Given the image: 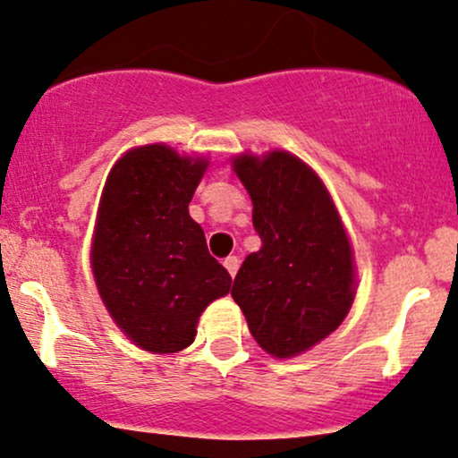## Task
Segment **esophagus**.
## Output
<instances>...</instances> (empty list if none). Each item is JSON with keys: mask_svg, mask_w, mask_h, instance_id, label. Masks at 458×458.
Returning a JSON list of instances; mask_svg holds the SVG:
<instances>
[{"mask_svg": "<svg viewBox=\"0 0 458 458\" xmlns=\"http://www.w3.org/2000/svg\"><path fill=\"white\" fill-rule=\"evenodd\" d=\"M224 267H225V271L230 273V277H234L236 271H239V267H241L239 256H228V258H225V260H224Z\"/></svg>", "mask_w": 458, "mask_h": 458, "instance_id": "obj_1", "label": "esophagus"}]
</instances>
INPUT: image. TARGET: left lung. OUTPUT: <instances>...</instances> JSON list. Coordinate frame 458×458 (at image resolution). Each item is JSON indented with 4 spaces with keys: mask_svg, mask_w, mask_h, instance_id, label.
<instances>
[{
    "mask_svg": "<svg viewBox=\"0 0 458 458\" xmlns=\"http://www.w3.org/2000/svg\"><path fill=\"white\" fill-rule=\"evenodd\" d=\"M253 202L260 251L241 264L233 299L262 350L305 352L344 322L354 301L352 247L327 187L284 151L234 162Z\"/></svg>",
    "mask_w": 458,
    "mask_h": 458,
    "instance_id": "1",
    "label": "left lung"
}]
</instances>
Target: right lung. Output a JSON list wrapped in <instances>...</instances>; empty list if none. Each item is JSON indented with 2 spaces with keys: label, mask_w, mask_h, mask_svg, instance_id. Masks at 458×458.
Segmentation results:
<instances>
[{
  "label": "right lung",
  "mask_w": 458,
  "mask_h": 458,
  "mask_svg": "<svg viewBox=\"0 0 458 458\" xmlns=\"http://www.w3.org/2000/svg\"><path fill=\"white\" fill-rule=\"evenodd\" d=\"M205 168L166 145L139 147L114 164L104 187L93 277L117 327L156 354L185 350L205 307L233 284L187 211Z\"/></svg>",
  "instance_id": "1"
}]
</instances>
